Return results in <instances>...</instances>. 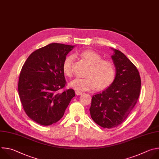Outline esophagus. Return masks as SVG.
Here are the masks:
<instances>
[{
	"label": "esophagus",
	"mask_w": 159,
	"mask_h": 159,
	"mask_svg": "<svg viewBox=\"0 0 159 159\" xmlns=\"http://www.w3.org/2000/svg\"><path fill=\"white\" fill-rule=\"evenodd\" d=\"M75 93H76L77 95H80V94H82V92L80 91H78V90H76V91H75Z\"/></svg>",
	"instance_id": "34e87169"
}]
</instances>
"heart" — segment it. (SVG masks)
I'll list each match as a JSON object with an SVG mask.
<instances>
[{
	"mask_svg": "<svg viewBox=\"0 0 159 159\" xmlns=\"http://www.w3.org/2000/svg\"><path fill=\"white\" fill-rule=\"evenodd\" d=\"M79 55L90 65L85 78H77L71 81L70 86L78 90H89L96 87L97 89H104L110 86L115 77V68L113 62L102 59L101 54L93 50H86ZM75 57L67 56L62 63L64 74L70 77L73 73V64Z\"/></svg>",
	"mask_w": 159,
	"mask_h": 159,
	"instance_id": "obj_1",
	"label": "heart"
}]
</instances>
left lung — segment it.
I'll use <instances>...</instances> for the list:
<instances>
[{
  "label": "left lung",
  "instance_id": "left-lung-1",
  "mask_svg": "<svg viewBox=\"0 0 159 159\" xmlns=\"http://www.w3.org/2000/svg\"><path fill=\"white\" fill-rule=\"evenodd\" d=\"M113 50L115 78L108 88L93 95L89 108L93 121L107 129L118 126L127 118L137 102L141 88L136 66L120 51Z\"/></svg>",
  "mask_w": 159,
  "mask_h": 159
}]
</instances>
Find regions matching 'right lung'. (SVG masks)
<instances>
[{"mask_svg":"<svg viewBox=\"0 0 159 159\" xmlns=\"http://www.w3.org/2000/svg\"><path fill=\"white\" fill-rule=\"evenodd\" d=\"M73 46L51 43L39 48L27 59L20 71L18 91L27 115L36 123L49 126L64 115L73 89L66 86L62 63Z\"/></svg>","mask_w":159,"mask_h":159,"instance_id":"obj_1","label":"right lung"}]
</instances>
